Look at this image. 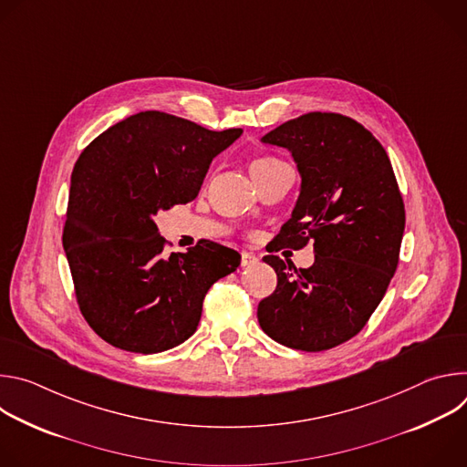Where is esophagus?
Masks as SVG:
<instances>
[{"label": "esophagus", "mask_w": 467, "mask_h": 467, "mask_svg": "<svg viewBox=\"0 0 467 467\" xmlns=\"http://www.w3.org/2000/svg\"><path fill=\"white\" fill-rule=\"evenodd\" d=\"M240 256H242L240 264L244 265V268H245V265H253V264H256V262H258L256 254H253V253H247V251H244Z\"/></svg>", "instance_id": "obj_1"}]
</instances>
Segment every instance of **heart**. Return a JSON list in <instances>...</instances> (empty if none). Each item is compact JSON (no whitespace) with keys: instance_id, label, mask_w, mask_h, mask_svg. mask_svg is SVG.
Listing matches in <instances>:
<instances>
[{"instance_id":"obj_1","label":"heart","mask_w":467,"mask_h":467,"mask_svg":"<svg viewBox=\"0 0 467 467\" xmlns=\"http://www.w3.org/2000/svg\"><path fill=\"white\" fill-rule=\"evenodd\" d=\"M283 161L277 159V157H260L256 159L253 164H251V170H256V168H270V166H275V164H281Z\"/></svg>"}]
</instances>
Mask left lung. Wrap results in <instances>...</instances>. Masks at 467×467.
Segmentation results:
<instances>
[{"label":"left lung","mask_w":467,"mask_h":467,"mask_svg":"<svg viewBox=\"0 0 467 467\" xmlns=\"http://www.w3.org/2000/svg\"><path fill=\"white\" fill-rule=\"evenodd\" d=\"M292 151L301 193L279 249L314 244V264L296 268L268 254L277 288L258 303L262 330L281 346L317 353L364 328L397 270L405 203L386 150L338 112H306L262 139Z\"/></svg>","instance_id":"left-lung-1"}]
</instances>
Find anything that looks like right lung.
Instances as JSON below:
<instances>
[{
    "label": "right lung",
    "mask_w": 467,
    "mask_h": 467,
    "mask_svg": "<svg viewBox=\"0 0 467 467\" xmlns=\"http://www.w3.org/2000/svg\"><path fill=\"white\" fill-rule=\"evenodd\" d=\"M242 129L146 110L94 139L72 171L62 245L87 323L110 346L161 353L188 340L209 288L240 265L211 240L164 253L153 216L192 202Z\"/></svg>",
    "instance_id": "obj_1"
}]
</instances>
